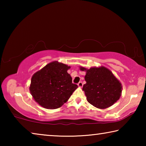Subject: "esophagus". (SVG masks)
<instances>
[{
    "mask_svg": "<svg viewBox=\"0 0 146 146\" xmlns=\"http://www.w3.org/2000/svg\"><path fill=\"white\" fill-rule=\"evenodd\" d=\"M82 86H83V84H82V82H79L78 83V86L79 88H82Z\"/></svg>",
    "mask_w": 146,
    "mask_h": 146,
    "instance_id": "esophagus-1",
    "label": "esophagus"
}]
</instances>
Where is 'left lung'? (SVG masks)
<instances>
[{"label": "left lung", "instance_id": "left-lung-1", "mask_svg": "<svg viewBox=\"0 0 146 146\" xmlns=\"http://www.w3.org/2000/svg\"><path fill=\"white\" fill-rule=\"evenodd\" d=\"M86 71L83 86L86 98L89 103L98 109H106L114 104L122 94V86L109 69L104 66L86 69L80 67Z\"/></svg>", "mask_w": 146, "mask_h": 146}]
</instances>
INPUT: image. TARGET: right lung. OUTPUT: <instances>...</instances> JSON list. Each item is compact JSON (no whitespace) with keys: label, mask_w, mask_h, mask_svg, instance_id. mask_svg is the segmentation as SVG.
Masks as SVG:
<instances>
[{"label":"right lung","mask_w":146,"mask_h":146,"mask_svg":"<svg viewBox=\"0 0 146 146\" xmlns=\"http://www.w3.org/2000/svg\"><path fill=\"white\" fill-rule=\"evenodd\" d=\"M70 68L66 64L54 61L32 76L29 91L42 107L49 110L60 108L77 88L67 71Z\"/></svg>","instance_id":"right-lung-1"}]
</instances>
